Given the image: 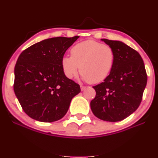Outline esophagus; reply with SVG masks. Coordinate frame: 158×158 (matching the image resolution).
Instances as JSON below:
<instances>
[{
	"instance_id": "34e87169",
	"label": "esophagus",
	"mask_w": 158,
	"mask_h": 158,
	"mask_svg": "<svg viewBox=\"0 0 158 158\" xmlns=\"http://www.w3.org/2000/svg\"><path fill=\"white\" fill-rule=\"evenodd\" d=\"M80 88H81V91H83V90H85V89H86V87L83 86V85H81Z\"/></svg>"
}]
</instances>
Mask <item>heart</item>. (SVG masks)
Instances as JSON below:
<instances>
[{
    "mask_svg": "<svg viewBox=\"0 0 158 158\" xmlns=\"http://www.w3.org/2000/svg\"><path fill=\"white\" fill-rule=\"evenodd\" d=\"M70 55L61 59L64 75L72 79L80 70L83 79L91 84L105 80L113 69L115 61L113 48L95 40H87L75 44L70 50Z\"/></svg>",
    "mask_w": 158,
    "mask_h": 158,
    "instance_id": "b5f03b06",
    "label": "heart"
}]
</instances>
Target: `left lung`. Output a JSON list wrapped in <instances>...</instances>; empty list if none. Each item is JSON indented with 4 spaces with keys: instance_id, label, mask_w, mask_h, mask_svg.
<instances>
[{
    "instance_id": "left-lung-1",
    "label": "left lung",
    "mask_w": 158,
    "mask_h": 158,
    "mask_svg": "<svg viewBox=\"0 0 158 158\" xmlns=\"http://www.w3.org/2000/svg\"><path fill=\"white\" fill-rule=\"evenodd\" d=\"M101 40L113 48L115 61L104 81L93 87L96 97L90 102V108L102 120L118 122L139 107L147 83V75L138 52L122 41Z\"/></svg>"
}]
</instances>
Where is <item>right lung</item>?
I'll return each instance as SVG.
<instances>
[{
	"mask_svg": "<svg viewBox=\"0 0 158 158\" xmlns=\"http://www.w3.org/2000/svg\"><path fill=\"white\" fill-rule=\"evenodd\" d=\"M79 36L43 40L21 52L15 67L14 91L31 118L52 123L68 112L80 86L64 75L61 59Z\"/></svg>",
	"mask_w": 158,
	"mask_h": 158,
	"instance_id": "add662e5",
	"label": "right lung"
}]
</instances>
